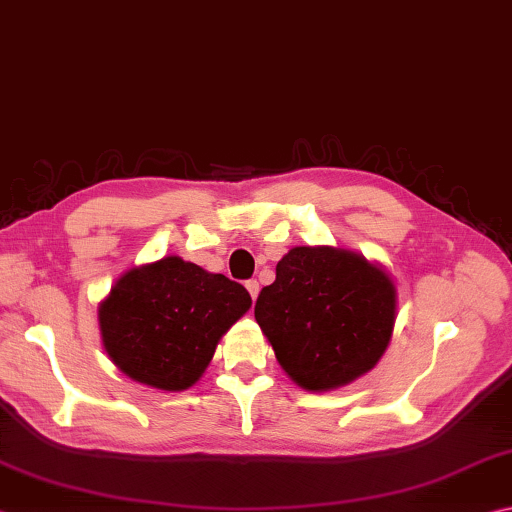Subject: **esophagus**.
Listing matches in <instances>:
<instances>
[{
    "mask_svg": "<svg viewBox=\"0 0 512 512\" xmlns=\"http://www.w3.org/2000/svg\"><path fill=\"white\" fill-rule=\"evenodd\" d=\"M245 288H247V290H249V294H251V301H256V297H258V290H261V288H258V281H254V279L247 281V283H245Z\"/></svg>",
    "mask_w": 512,
    "mask_h": 512,
    "instance_id": "esophagus-1",
    "label": "esophagus"
}]
</instances>
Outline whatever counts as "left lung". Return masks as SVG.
Segmentation results:
<instances>
[{"mask_svg": "<svg viewBox=\"0 0 512 512\" xmlns=\"http://www.w3.org/2000/svg\"><path fill=\"white\" fill-rule=\"evenodd\" d=\"M254 317L285 375L333 391L375 369L389 348L398 290L380 263L351 249L292 247L261 290Z\"/></svg>", "mask_w": 512, "mask_h": 512, "instance_id": "1", "label": "left lung"}]
</instances>
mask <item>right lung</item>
Returning a JSON list of instances; mask_svg holds the SVG:
<instances>
[{
    "instance_id": "obj_1",
    "label": "right lung",
    "mask_w": 512,
    "mask_h": 512,
    "mask_svg": "<svg viewBox=\"0 0 512 512\" xmlns=\"http://www.w3.org/2000/svg\"><path fill=\"white\" fill-rule=\"evenodd\" d=\"M251 308L249 292L179 256L132 267L98 303L107 357L130 380L184 391L202 378L222 335Z\"/></svg>"
}]
</instances>
